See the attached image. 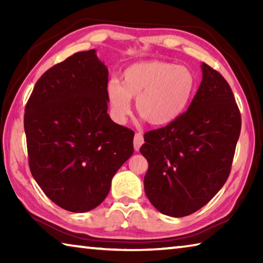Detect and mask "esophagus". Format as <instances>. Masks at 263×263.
I'll list each match as a JSON object with an SVG mask.
<instances>
[{"mask_svg": "<svg viewBox=\"0 0 263 263\" xmlns=\"http://www.w3.org/2000/svg\"><path fill=\"white\" fill-rule=\"evenodd\" d=\"M144 144V137H142L140 133H136L135 140H133V146H135L136 151H139L140 146Z\"/></svg>", "mask_w": 263, "mask_h": 263, "instance_id": "1", "label": "esophagus"}]
</instances>
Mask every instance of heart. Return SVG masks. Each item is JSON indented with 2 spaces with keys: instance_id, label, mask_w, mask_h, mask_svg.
I'll list each match as a JSON object with an SVG mask.
<instances>
[{
  "instance_id": "1",
  "label": "heart",
  "mask_w": 263,
  "mask_h": 263,
  "mask_svg": "<svg viewBox=\"0 0 263 263\" xmlns=\"http://www.w3.org/2000/svg\"><path fill=\"white\" fill-rule=\"evenodd\" d=\"M122 83L110 80L106 87L115 121L124 123L137 99L138 115L153 126L174 123L188 109L196 90V77L185 66L149 60L136 62L124 70Z\"/></svg>"
}]
</instances>
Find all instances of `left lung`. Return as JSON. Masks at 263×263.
Here are the masks:
<instances>
[{
  "mask_svg": "<svg viewBox=\"0 0 263 263\" xmlns=\"http://www.w3.org/2000/svg\"><path fill=\"white\" fill-rule=\"evenodd\" d=\"M188 110L169 125L145 133V193L163 215L184 217L210 202L230 175L241 117L232 89L206 64Z\"/></svg>",
  "mask_w": 263,
  "mask_h": 263,
  "instance_id": "1",
  "label": "left lung"
}]
</instances>
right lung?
<instances>
[{
    "label": "right lung",
    "mask_w": 263,
    "mask_h": 263,
    "mask_svg": "<svg viewBox=\"0 0 263 263\" xmlns=\"http://www.w3.org/2000/svg\"><path fill=\"white\" fill-rule=\"evenodd\" d=\"M108 75L95 50L78 52L42 75L25 106L31 174L70 212L99 206L135 151V132L108 115Z\"/></svg>",
    "instance_id": "obj_1"
}]
</instances>
